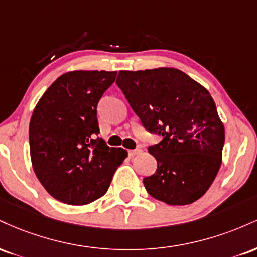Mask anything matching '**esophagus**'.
I'll list each match as a JSON object with an SVG mask.
<instances>
[{
    "label": "esophagus",
    "mask_w": 257,
    "mask_h": 257,
    "mask_svg": "<svg viewBox=\"0 0 257 257\" xmlns=\"http://www.w3.org/2000/svg\"><path fill=\"white\" fill-rule=\"evenodd\" d=\"M141 150L140 149H135V150H129L128 151V156L129 157H134V156H137L138 153H140Z\"/></svg>",
    "instance_id": "obj_1"
}]
</instances>
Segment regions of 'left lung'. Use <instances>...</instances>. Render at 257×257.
I'll return each mask as SVG.
<instances>
[{"instance_id": "obj_1", "label": "left lung", "mask_w": 257, "mask_h": 257, "mask_svg": "<svg viewBox=\"0 0 257 257\" xmlns=\"http://www.w3.org/2000/svg\"><path fill=\"white\" fill-rule=\"evenodd\" d=\"M116 83L144 128L163 137L149 147L157 170L144 179L147 192L169 205L196 202L216 178L225 144V128L209 91L168 67L119 71Z\"/></svg>"}]
</instances>
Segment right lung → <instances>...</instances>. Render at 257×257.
I'll return each instance as SVG.
<instances>
[{"label":"right lung","instance_id":"add662e5","mask_svg":"<svg viewBox=\"0 0 257 257\" xmlns=\"http://www.w3.org/2000/svg\"><path fill=\"white\" fill-rule=\"evenodd\" d=\"M116 71H72L53 83L32 113V167L46 191L65 204H89L107 192L126 151L106 145L96 107Z\"/></svg>","mask_w":257,"mask_h":257}]
</instances>
